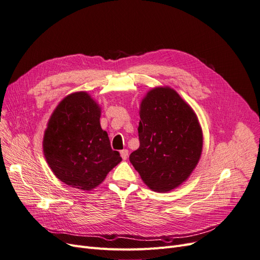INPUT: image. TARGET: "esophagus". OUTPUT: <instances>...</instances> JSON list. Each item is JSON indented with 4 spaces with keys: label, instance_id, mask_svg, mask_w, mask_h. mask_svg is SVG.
Returning <instances> with one entry per match:
<instances>
[{
    "label": "esophagus",
    "instance_id": "34e87169",
    "mask_svg": "<svg viewBox=\"0 0 260 260\" xmlns=\"http://www.w3.org/2000/svg\"><path fill=\"white\" fill-rule=\"evenodd\" d=\"M128 154H129V151L127 149H123V150L120 151V156H121L122 159H127Z\"/></svg>",
    "mask_w": 260,
    "mask_h": 260
}]
</instances>
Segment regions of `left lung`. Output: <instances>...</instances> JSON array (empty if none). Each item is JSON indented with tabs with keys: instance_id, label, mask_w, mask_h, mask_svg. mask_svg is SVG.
I'll return each mask as SVG.
<instances>
[{
	"instance_id": "1",
	"label": "left lung",
	"mask_w": 260,
	"mask_h": 260,
	"mask_svg": "<svg viewBox=\"0 0 260 260\" xmlns=\"http://www.w3.org/2000/svg\"><path fill=\"white\" fill-rule=\"evenodd\" d=\"M140 147L129 159L153 191L179 187L196 168L203 133L192 108L169 86H156L140 106Z\"/></svg>"
}]
</instances>
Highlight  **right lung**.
<instances>
[{
    "mask_svg": "<svg viewBox=\"0 0 260 260\" xmlns=\"http://www.w3.org/2000/svg\"><path fill=\"white\" fill-rule=\"evenodd\" d=\"M102 109L84 91L66 96L48 119L43 153L54 175L71 187L92 190L121 162L101 127Z\"/></svg>",
    "mask_w": 260,
    "mask_h": 260,
    "instance_id": "right-lung-1",
    "label": "right lung"
}]
</instances>
